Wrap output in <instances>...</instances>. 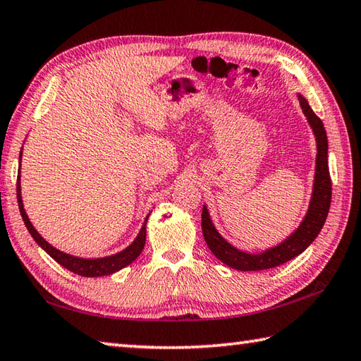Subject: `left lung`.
<instances>
[{"label":"left lung","instance_id":"left-lung-1","mask_svg":"<svg viewBox=\"0 0 361 361\" xmlns=\"http://www.w3.org/2000/svg\"><path fill=\"white\" fill-rule=\"evenodd\" d=\"M298 102H300L302 111L307 116L308 124L312 128V133L316 137V173L314 183H312V195L310 201L308 212L305 215L303 221L300 223L294 233L286 237L280 245L271 247L262 253H245V251L235 248L228 240H224L219 231L215 229L212 220H210L207 207H202L201 214V226L202 235L206 240L207 247L215 255V257L233 267L242 271H253V270H265L274 269L294 259L295 256L303 253L311 242L316 239L321 233L325 220H327L330 202H331V179L329 173V141L327 133L322 121L319 119L314 111L311 110L307 99L302 94H298Z\"/></svg>","mask_w":361,"mask_h":361}]
</instances>
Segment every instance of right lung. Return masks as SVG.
<instances>
[{
	"label": "right lung",
	"mask_w": 361,
	"mask_h": 361,
	"mask_svg": "<svg viewBox=\"0 0 361 361\" xmlns=\"http://www.w3.org/2000/svg\"><path fill=\"white\" fill-rule=\"evenodd\" d=\"M20 160H22V152H20ZM17 201H18L20 214H22V219L25 221V226L28 228L32 239L36 240L39 247L45 250L47 255H50L54 261L63 265L64 269L71 270L77 275H81V276H106V275H111V274H114V271L127 267L128 264H132L141 255L142 248H145L146 223H147L149 215L146 216L145 223H142V226L140 229L137 239H135L130 245H128L126 250L119 251V253H116V255L105 256V257H94V259H86V257L67 255V253H64V251L54 248L53 245L47 242L44 237L37 233L36 228H34L31 224L28 215H26V212H25L23 201H22V187H20V169H18V178H17Z\"/></svg>",
	"instance_id": "add662e5"
}]
</instances>
